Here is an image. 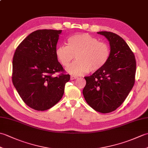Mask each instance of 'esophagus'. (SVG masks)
<instances>
[{"mask_svg":"<svg viewBox=\"0 0 148 148\" xmlns=\"http://www.w3.org/2000/svg\"><path fill=\"white\" fill-rule=\"evenodd\" d=\"M77 76H71V80H74V79H77Z\"/></svg>","mask_w":148,"mask_h":148,"instance_id":"esophagus-1","label":"esophagus"}]
</instances>
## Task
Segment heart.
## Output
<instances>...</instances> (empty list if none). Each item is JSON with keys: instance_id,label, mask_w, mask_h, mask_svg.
<instances>
[{"instance_id": "1", "label": "heart", "mask_w": 148, "mask_h": 148, "mask_svg": "<svg viewBox=\"0 0 148 148\" xmlns=\"http://www.w3.org/2000/svg\"><path fill=\"white\" fill-rule=\"evenodd\" d=\"M59 62L67 67L76 56L77 60L67 68L69 74L80 76L89 71L95 72L102 68L110 55L108 45L99 42L88 34H75L68 39V46L60 45L55 50Z\"/></svg>"}]
</instances>
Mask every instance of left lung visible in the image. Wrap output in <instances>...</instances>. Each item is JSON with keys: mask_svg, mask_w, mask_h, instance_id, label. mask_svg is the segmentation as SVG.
<instances>
[{"mask_svg": "<svg viewBox=\"0 0 148 148\" xmlns=\"http://www.w3.org/2000/svg\"><path fill=\"white\" fill-rule=\"evenodd\" d=\"M108 40L110 55L105 65L90 76L83 90L91 108L102 113L114 111L126 99L134 85L136 62L127 42L111 32H97Z\"/></svg>", "mask_w": 148, "mask_h": 148, "instance_id": "1", "label": "left lung"}]
</instances>
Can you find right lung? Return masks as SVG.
I'll list each match as a JSON object with an SVG mask.
<instances>
[{
	"instance_id": "right-lung-1",
	"label": "right lung",
	"mask_w": 148,
	"mask_h": 148,
	"mask_svg": "<svg viewBox=\"0 0 148 148\" xmlns=\"http://www.w3.org/2000/svg\"><path fill=\"white\" fill-rule=\"evenodd\" d=\"M62 30L43 29L29 34L14 53L12 80L21 99L37 111L49 109L62 99L70 75L64 72L55 55Z\"/></svg>"
}]
</instances>
